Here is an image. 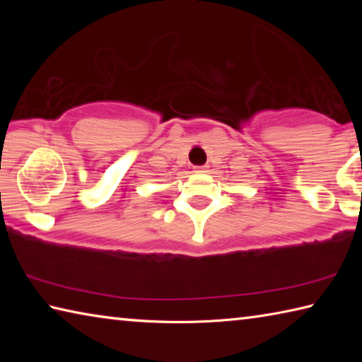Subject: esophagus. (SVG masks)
Wrapping results in <instances>:
<instances>
[{
    "label": "esophagus",
    "instance_id": "obj_1",
    "mask_svg": "<svg viewBox=\"0 0 362 362\" xmlns=\"http://www.w3.org/2000/svg\"><path fill=\"white\" fill-rule=\"evenodd\" d=\"M193 169H194V173H206L207 166H194Z\"/></svg>",
    "mask_w": 362,
    "mask_h": 362
}]
</instances>
